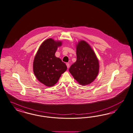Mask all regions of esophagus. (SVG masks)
Returning a JSON list of instances; mask_svg holds the SVG:
<instances>
[{
    "mask_svg": "<svg viewBox=\"0 0 133 133\" xmlns=\"http://www.w3.org/2000/svg\"><path fill=\"white\" fill-rule=\"evenodd\" d=\"M66 65H67V68H69V66H70V64L67 63H66Z\"/></svg>",
    "mask_w": 133,
    "mask_h": 133,
    "instance_id": "esophagus-1",
    "label": "esophagus"
}]
</instances>
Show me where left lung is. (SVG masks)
Here are the masks:
<instances>
[{
    "label": "left lung",
    "mask_w": 133,
    "mask_h": 133,
    "mask_svg": "<svg viewBox=\"0 0 133 133\" xmlns=\"http://www.w3.org/2000/svg\"><path fill=\"white\" fill-rule=\"evenodd\" d=\"M77 61L69 72L79 84H90L96 78L99 70V61L91 46L84 40L76 44Z\"/></svg>",
    "instance_id": "1"
}]
</instances>
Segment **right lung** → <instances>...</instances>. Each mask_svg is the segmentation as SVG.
I'll list each match as a JSON object with an SVG mask.
<instances>
[{"instance_id":"right-lung-1","label":"right lung","mask_w":133,"mask_h":133,"mask_svg":"<svg viewBox=\"0 0 133 133\" xmlns=\"http://www.w3.org/2000/svg\"><path fill=\"white\" fill-rule=\"evenodd\" d=\"M62 42L52 38L47 39L40 45L33 62V71L38 81L48 87L55 85L67 66L55 56L58 47Z\"/></svg>"}]
</instances>
